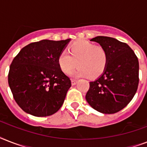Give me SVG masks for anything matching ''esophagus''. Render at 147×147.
<instances>
[{
	"label": "esophagus",
	"mask_w": 147,
	"mask_h": 147,
	"mask_svg": "<svg viewBox=\"0 0 147 147\" xmlns=\"http://www.w3.org/2000/svg\"><path fill=\"white\" fill-rule=\"evenodd\" d=\"M77 82H78V80H76V79H72V80H71V85H76Z\"/></svg>",
	"instance_id": "esophagus-1"
}]
</instances>
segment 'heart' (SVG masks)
<instances>
[{"mask_svg": "<svg viewBox=\"0 0 147 147\" xmlns=\"http://www.w3.org/2000/svg\"><path fill=\"white\" fill-rule=\"evenodd\" d=\"M69 53L62 51L58 56V65L63 73L69 75L76 65L78 69L74 77L97 78L105 71L108 63V53L102 46L94 45L87 40H78L69 47Z\"/></svg>", "mask_w": 147, "mask_h": 147, "instance_id": "b5f03b06", "label": "heart"}]
</instances>
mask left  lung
Wrapping results in <instances>:
<instances>
[{"mask_svg":"<svg viewBox=\"0 0 147 147\" xmlns=\"http://www.w3.org/2000/svg\"><path fill=\"white\" fill-rule=\"evenodd\" d=\"M108 53V63L102 75L90 82L86 100L102 114H114L127 106L136 94L139 83V62L127 43L108 36H96Z\"/></svg>","mask_w":147,"mask_h":147,"instance_id":"8db88e82","label":"left lung"}]
</instances>
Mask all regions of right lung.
I'll use <instances>...</instances> for the list:
<instances>
[{"label":"right lung","instance_id":"add662e5","mask_svg":"<svg viewBox=\"0 0 147 147\" xmlns=\"http://www.w3.org/2000/svg\"><path fill=\"white\" fill-rule=\"evenodd\" d=\"M70 40L32 42L13 59L8 84L14 100L24 111L36 117H47L62 107L71 85L58 65V56Z\"/></svg>","mask_w":147,"mask_h":147}]
</instances>
